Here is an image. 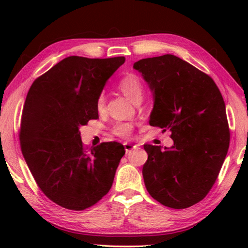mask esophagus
<instances>
[{
    "label": "esophagus",
    "mask_w": 248,
    "mask_h": 248,
    "mask_svg": "<svg viewBox=\"0 0 248 248\" xmlns=\"http://www.w3.org/2000/svg\"><path fill=\"white\" fill-rule=\"evenodd\" d=\"M124 150H125V153H129L130 151H132V150H134L137 148L136 145H133V144H131V143H127V142H125V143H124Z\"/></svg>",
    "instance_id": "esophagus-1"
}]
</instances>
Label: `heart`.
Masks as SVG:
<instances>
[{
	"mask_svg": "<svg viewBox=\"0 0 248 248\" xmlns=\"http://www.w3.org/2000/svg\"><path fill=\"white\" fill-rule=\"evenodd\" d=\"M119 90L123 92L125 97H128L131 102L142 98L143 96V85L141 79L136 74H127L120 79L118 83ZM105 107V97L100 95L97 99V109L103 110ZM131 131V125L129 124H119L115 127V133L120 137H128Z\"/></svg>",
	"mask_w": 248,
	"mask_h": 248,
	"instance_id": "b5f03b06",
	"label": "heart"
}]
</instances>
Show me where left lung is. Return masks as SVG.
I'll list each match as a JSON object with an SVG mask.
<instances>
[{
	"label": "left lung",
	"instance_id": "left-lung-1",
	"mask_svg": "<svg viewBox=\"0 0 248 248\" xmlns=\"http://www.w3.org/2000/svg\"><path fill=\"white\" fill-rule=\"evenodd\" d=\"M153 95L150 124L170 131V148L145 144L149 194L173 209L202 200L216 183L230 144L225 104L209 75L173 54L134 62Z\"/></svg>",
	"mask_w": 248,
	"mask_h": 248
}]
</instances>
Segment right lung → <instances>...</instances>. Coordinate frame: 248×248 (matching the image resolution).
Returning <instances> with one entry per match:
<instances>
[{"label": "right lung", "mask_w": 248, "mask_h": 248, "mask_svg": "<svg viewBox=\"0 0 248 248\" xmlns=\"http://www.w3.org/2000/svg\"><path fill=\"white\" fill-rule=\"evenodd\" d=\"M124 61L71 56L28 91L19 137L23 156L44 194L65 209L92 207L114 183L124 145L104 142L85 149L79 128L98 118L97 99Z\"/></svg>", "instance_id": "obj_1"}]
</instances>
